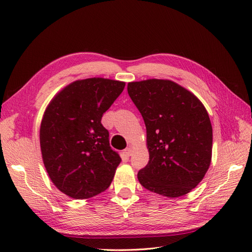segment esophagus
<instances>
[{"mask_svg":"<svg viewBox=\"0 0 252 252\" xmlns=\"http://www.w3.org/2000/svg\"><path fill=\"white\" fill-rule=\"evenodd\" d=\"M131 154H132V149L130 147H127V148L125 149V155H126V156L129 157V156H131Z\"/></svg>","mask_w":252,"mask_h":252,"instance_id":"obj_1","label":"esophagus"}]
</instances>
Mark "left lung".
I'll return each mask as SVG.
<instances>
[{"mask_svg":"<svg viewBox=\"0 0 252 252\" xmlns=\"http://www.w3.org/2000/svg\"><path fill=\"white\" fill-rule=\"evenodd\" d=\"M145 122L149 161L137 173L146 189L165 197L186 195L211 162L212 126L201 101L170 80L127 84Z\"/></svg>","mask_w":252,"mask_h":252,"instance_id":"1","label":"left lung"}]
</instances>
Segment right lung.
Wrapping results in <instances>:
<instances>
[{"label": "right lung", "instance_id": "1", "mask_svg": "<svg viewBox=\"0 0 252 252\" xmlns=\"http://www.w3.org/2000/svg\"><path fill=\"white\" fill-rule=\"evenodd\" d=\"M125 85L103 78L79 80L47 106L40 127L42 158L53 183L69 197H94L114 179L121 158L109 145L101 117Z\"/></svg>", "mask_w": 252, "mask_h": 252}]
</instances>
